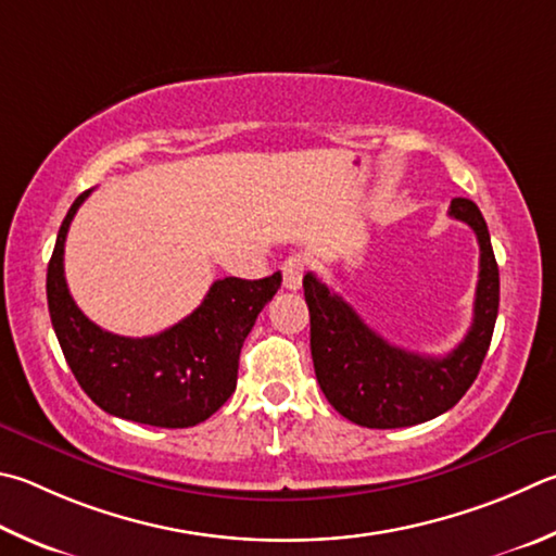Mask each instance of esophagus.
<instances>
[{"instance_id": "obj_1", "label": "esophagus", "mask_w": 556, "mask_h": 556, "mask_svg": "<svg viewBox=\"0 0 556 556\" xmlns=\"http://www.w3.org/2000/svg\"><path fill=\"white\" fill-rule=\"evenodd\" d=\"M304 269H306V262L301 260L299 255L287 257L285 265H281V277H285V289L299 291V289H301V281H304Z\"/></svg>"}]
</instances>
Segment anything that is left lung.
Wrapping results in <instances>:
<instances>
[{
	"mask_svg": "<svg viewBox=\"0 0 556 556\" xmlns=\"http://www.w3.org/2000/svg\"><path fill=\"white\" fill-rule=\"evenodd\" d=\"M450 216L477 233L481 257L471 328L445 357L389 345L348 301L311 271L304 277L316 379L330 406L362 428H408L442 416L467 393L486 357L498 316V265L491 236L469 199H452Z\"/></svg>",
	"mask_w": 556,
	"mask_h": 556,
	"instance_id": "obj_1",
	"label": "left lung"
}]
</instances>
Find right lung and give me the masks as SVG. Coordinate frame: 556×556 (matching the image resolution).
Returning <instances> with one entry per match:
<instances>
[{"label": "right lung", "instance_id": "add662e5", "mask_svg": "<svg viewBox=\"0 0 556 556\" xmlns=\"http://www.w3.org/2000/svg\"><path fill=\"white\" fill-rule=\"evenodd\" d=\"M89 191L75 199L58 230L46 279L50 320L67 365L109 416L155 428L204 422L236 391L240 348L260 311L277 294L281 275L218 279L201 306L177 326L150 338L114 336L77 308L65 281L67 228Z\"/></svg>", "mask_w": 556, "mask_h": 556}]
</instances>
